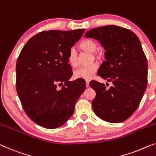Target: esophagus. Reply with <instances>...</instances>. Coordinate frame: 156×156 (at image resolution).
I'll return each mask as SVG.
<instances>
[{"label":"esophagus","mask_w":156,"mask_h":156,"mask_svg":"<svg viewBox=\"0 0 156 156\" xmlns=\"http://www.w3.org/2000/svg\"><path fill=\"white\" fill-rule=\"evenodd\" d=\"M85 82H86V87H87V88L89 87V80H86Z\"/></svg>","instance_id":"34e87169"}]
</instances>
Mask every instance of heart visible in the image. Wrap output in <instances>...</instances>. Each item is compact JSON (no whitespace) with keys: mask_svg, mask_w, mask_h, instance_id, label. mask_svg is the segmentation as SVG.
I'll return each instance as SVG.
<instances>
[{"mask_svg":"<svg viewBox=\"0 0 156 156\" xmlns=\"http://www.w3.org/2000/svg\"><path fill=\"white\" fill-rule=\"evenodd\" d=\"M80 46L83 50L90 52V53H94V55L96 56L98 55V53L95 52L97 49V44L94 40L90 39L83 40L81 43ZM67 60L72 67H75L77 65V52L74 48H71L69 49L68 56H67ZM98 68V65L97 63H91L89 65L80 67L76 69L74 72V77L77 79L89 80V79L93 77Z\"/></svg>","mask_w":156,"mask_h":156,"instance_id":"heart-1","label":"heart"}]
</instances>
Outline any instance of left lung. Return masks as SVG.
Returning <instances> with one entry per match:
<instances>
[{
	"label": "left lung",
	"instance_id": "8db88e82",
	"mask_svg": "<svg viewBox=\"0 0 156 156\" xmlns=\"http://www.w3.org/2000/svg\"><path fill=\"white\" fill-rule=\"evenodd\" d=\"M85 37L98 40L104 48L105 60L97 74L112 83L107 89L104 83L90 82L96 91L94 112L108 122H122L139 107L147 87L148 62L141 42L133 31L115 25L92 29Z\"/></svg>",
	"mask_w": 156,
	"mask_h": 156
}]
</instances>
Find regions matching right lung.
<instances>
[{"label":"right lung","mask_w":156,"mask_h":156,"mask_svg":"<svg viewBox=\"0 0 156 156\" xmlns=\"http://www.w3.org/2000/svg\"><path fill=\"white\" fill-rule=\"evenodd\" d=\"M84 29L38 33L22 48L16 65V89L26 114L38 125L55 129L66 122L86 89L73 75L67 56ZM63 83L60 90L57 85Z\"/></svg>","instance_id":"add662e5"}]
</instances>
